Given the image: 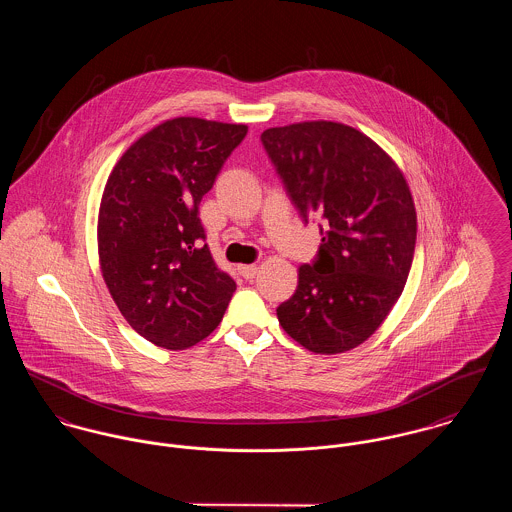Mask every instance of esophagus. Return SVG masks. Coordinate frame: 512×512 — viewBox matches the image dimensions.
I'll use <instances>...</instances> for the list:
<instances>
[{
	"instance_id": "1",
	"label": "esophagus",
	"mask_w": 512,
	"mask_h": 512,
	"mask_svg": "<svg viewBox=\"0 0 512 512\" xmlns=\"http://www.w3.org/2000/svg\"><path fill=\"white\" fill-rule=\"evenodd\" d=\"M238 270H240V274H242L246 280H252V278H256V274H258V266H256V264H244V266H240Z\"/></svg>"
}]
</instances>
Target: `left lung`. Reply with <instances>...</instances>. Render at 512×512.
<instances>
[{"instance_id": "1", "label": "left lung", "mask_w": 512, "mask_h": 512, "mask_svg": "<svg viewBox=\"0 0 512 512\" xmlns=\"http://www.w3.org/2000/svg\"><path fill=\"white\" fill-rule=\"evenodd\" d=\"M303 220L321 219L319 256L278 307L284 331L317 355L351 351L404 292L418 219L402 169L363 132L313 120L262 134Z\"/></svg>"}]
</instances>
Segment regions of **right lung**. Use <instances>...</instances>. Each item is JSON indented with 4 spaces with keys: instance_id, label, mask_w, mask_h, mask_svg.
Instances as JSON below:
<instances>
[{
    "instance_id": "add662e5",
    "label": "right lung",
    "mask_w": 512,
    "mask_h": 512,
    "mask_svg": "<svg viewBox=\"0 0 512 512\" xmlns=\"http://www.w3.org/2000/svg\"><path fill=\"white\" fill-rule=\"evenodd\" d=\"M248 132L195 116L161 122L114 165L98 211V262L124 319L155 347L209 337L236 290L205 244L199 205Z\"/></svg>"
}]
</instances>
